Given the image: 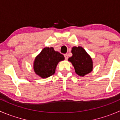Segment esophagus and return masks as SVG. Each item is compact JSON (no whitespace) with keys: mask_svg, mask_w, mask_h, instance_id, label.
<instances>
[{"mask_svg":"<svg viewBox=\"0 0 120 120\" xmlns=\"http://www.w3.org/2000/svg\"><path fill=\"white\" fill-rule=\"evenodd\" d=\"M64 56L65 59H66V60H67V59H68V54H64Z\"/></svg>","mask_w":120,"mask_h":120,"instance_id":"obj_1","label":"esophagus"}]
</instances>
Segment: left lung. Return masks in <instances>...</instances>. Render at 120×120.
<instances>
[{"instance_id": "obj_1", "label": "left lung", "mask_w": 120, "mask_h": 120, "mask_svg": "<svg viewBox=\"0 0 120 120\" xmlns=\"http://www.w3.org/2000/svg\"><path fill=\"white\" fill-rule=\"evenodd\" d=\"M73 56L68 59L74 66L75 71L80 76H84L93 70V61L90 56L81 47H73Z\"/></svg>"}]
</instances>
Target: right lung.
Returning <instances> with one entry per match:
<instances>
[{"label": "right lung", "instance_id": "right-lung-1", "mask_svg": "<svg viewBox=\"0 0 120 120\" xmlns=\"http://www.w3.org/2000/svg\"><path fill=\"white\" fill-rule=\"evenodd\" d=\"M64 59V56L54 51L53 47H45L36 57L34 61V71L41 77H49L54 74L58 63Z\"/></svg>", "mask_w": 120, "mask_h": 120}]
</instances>
